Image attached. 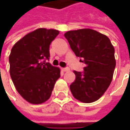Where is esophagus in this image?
<instances>
[{
    "mask_svg": "<svg viewBox=\"0 0 130 130\" xmlns=\"http://www.w3.org/2000/svg\"><path fill=\"white\" fill-rule=\"evenodd\" d=\"M62 71H68L69 68H62Z\"/></svg>",
    "mask_w": 130,
    "mask_h": 130,
    "instance_id": "esophagus-1",
    "label": "esophagus"
}]
</instances>
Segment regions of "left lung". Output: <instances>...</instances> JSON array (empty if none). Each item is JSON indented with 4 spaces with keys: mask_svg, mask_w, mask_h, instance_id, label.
<instances>
[{
    "mask_svg": "<svg viewBox=\"0 0 130 130\" xmlns=\"http://www.w3.org/2000/svg\"><path fill=\"white\" fill-rule=\"evenodd\" d=\"M65 38L77 57L86 66L76 71L70 90L75 99L90 103L98 100L108 88L116 66L115 48L109 38L90 28L69 31Z\"/></svg>",
    "mask_w": 130,
    "mask_h": 130,
    "instance_id": "left-lung-1",
    "label": "left lung"
}]
</instances>
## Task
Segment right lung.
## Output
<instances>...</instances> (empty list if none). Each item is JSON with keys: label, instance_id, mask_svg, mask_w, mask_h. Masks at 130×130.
Returning a JSON list of instances; mask_svg holds the SVG:
<instances>
[{"label": "right lung", "instance_id": "obj_1", "mask_svg": "<svg viewBox=\"0 0 130 130\" xmlns=\"http://www.w3.org/2000/svg\"><path fill=\"white\" fill-rule=\"evenodd\" d=\"M59 31L38 28L15 43L9 56L10 73L18 92L30 103L49 99L60 69L47 62L50 45Z\"/></svg>", "mask_w": 130, "mask_h": 130}]
</instances>
